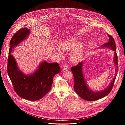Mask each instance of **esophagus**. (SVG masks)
I'll list each match as a JSON object with an SVG mask.
<instances>
[{
    "mask_svg": "<svg viewBox=\"0 0 125 125\" xmlns=\"http://www.w3.org/2000/svg\"><path fill=\"white\" fill-rule=\"evenodd\" d=\"M68 69H69V68H68V65H65L63 66V70H68Z\"/></svg>",
    "mask_w": 125,
    "mask_h": 125,
    "instance_id": "1",
    "label": "esophagus"
}]
</instances>
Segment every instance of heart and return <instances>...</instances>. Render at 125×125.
Instances as JSON below:
<instances>
[{
  "label": "heart",
  "instance_id": "1",
  "mask_svg": "<svg viewBox=\"0 0 125 125\" xmlns=\"http://www.w3.org/2000/svg\"><path fill=\"white\" fill-rule=\"evenodd\" d=\"M76 39L75 37H72L66 39L64 41L61 42L59 46L60 50L66 51H68L74 47L76 44ZM82 48L81 44L76 45L72 51L71 56L73 59H75L77 56L78 54L80 52Z\"/></svg>",
  "mask_w": 125,
  "mask_h": 125
}]
</instances>
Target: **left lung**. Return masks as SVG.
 Instances as JSON below:
<instances>
[{"label":"left lung","instance_id":"8db88e82","mask_svg":"<svg viewBox=\"0 0 125 125\" xmlns=\"http://www.w3.org/2000/svg\"><path fill=\"white\" fill-rule=\"evenodd\" d=\"M108 36L109 38V41L106 43L103 44V47H108L112 48L114 51L116 52V48L114 39L113 36L108 34ZM118 59L117 53L115 52L114 62L116 65V75L113 80L110 84L109 87L103 91L98 92H94L89 89L83 77V73H82L83 62L79 63L78 64L75 66H72L71 70L73 73V77L74 79V89L78 95L83 99L87 101H95L101 99L102 98L108 95L111 91L113 89L114 82L118 71Z\"/></svg>","mask_w":125,"mask_h":125}]
</instances>
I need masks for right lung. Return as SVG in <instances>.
<instances>
[{"mask_svg": "<svg viewBox=\"0 0 125 125\" xmlns=\"http://www.w3.org/2000/svg\"><path fill=\"white\" fill-rule=\"evenodd\" d=\"M26 27L17 31L12 37L7 61V73L13 89L19 96L30 101L41 99L51 89L54 75L60 71L58 63L44 61L33 74L26 75L18 69L15 59L11 54L12 48L18 45L29 35Z\"/></svg>", "mask_w": 125, "mask_h": 125, "instance_id": "add662e5", "label": "right lung"}]
</instances>
